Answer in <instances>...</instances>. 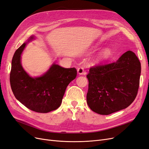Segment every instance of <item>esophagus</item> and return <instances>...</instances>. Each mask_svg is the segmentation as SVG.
<instances>
[{"instance_id": "34e87169", "label": "esophagus", "mask_w": 149, "mask_h": 149, "mask_svg": "<svg viewBox=\"0 0 149 149\" xmlns=\"http://www.w3.org/2000/svg\"><path fill=\"white\" fill-rule=\"evenodd\" d=\"M78 73L79 74H86V73L84 71V68L83 67H79V68H78Z\"/></svg>"}]
</instances>
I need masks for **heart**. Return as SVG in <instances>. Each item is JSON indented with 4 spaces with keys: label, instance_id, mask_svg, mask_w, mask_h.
I'll return each instance as SVG.
<instances>
[{
    "label": "heart",
    "instance_id": "1",
    "mask_svg": "<svg viewBox=\"0 0 149 149\" xmlns=\"http://www.w3.org/2000/svg\"><path fill=\"white\" fill-rule=\"evenodd\" d=\"M112 52L109 48H105L99 53L94 58V63L96 64L101 63L109 60L112 56Z\"/></svg>",
    "mask_w": 149,
    "mask_h": 149
}]
</instances>
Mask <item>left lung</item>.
<instances>
[{"label": "left lung", "instance_id": "left-lung-1", "mask_svg": "<svg viewBox=\"0 0 149 149\" xmlns=\"http://www.w3.org/2000/svg\"><path fill=\"white\" fill-rule=\"evenodd\" d=\"M141 73V63L130 50L114 63L91 68L86 76L88 106L101 115L125 109L137 96Z\"/></svg>", "mask_w": 149, "mask_h": 149}]
</instances>
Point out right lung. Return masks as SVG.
I'll return each mask as SVG.
<instances>
[{
    "label": "right lung",
    "mask_w": 149,
    "mask_h": 149,
    "mask_svg": "<svg viewBox=\"0 0 149 149\" xmlns=\"http://www.w3.org/2000/svg\"><path fill=\"white\" fill-rule=\"evenodd\" d=\"M34 39L31 35L13 55L10 86L15 98L22 104L33 111L47 113L60 106L68 85L76 78L77 71L53 63L43 75L31 77L22 67L21 55L27 43Z\"/></svg>",
    "instance_id": "right-lung-1"
}]
</instances>
